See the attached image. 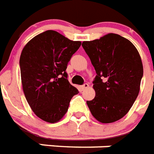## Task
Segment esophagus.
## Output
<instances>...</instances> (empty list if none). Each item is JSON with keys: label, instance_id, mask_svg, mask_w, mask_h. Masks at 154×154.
<instances>
[{"label": "esophagus", "instance_id": "1", "mask_svg": "<svg viewBox=\"0 0 154 154\" xmlns=\"http://www.w3.org/2000/svg\"><path fill=\"white\" fill-rule=\"evenodd\" d=\"M88 87H89V84H87V83H85L84 85H82V90H85V89H87Z\"/></svg>", "mask_w": 154, "mask_h": 154}]
</instances>
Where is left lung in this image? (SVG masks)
<instances>
[{
    "label": "left lung",
    "mask_w": 154,
    "mask_h": 154,
    "mask_svg": "<svg viewBox=\"0 0 154 154\" xmlns=\"http://www.w3.org/2000/svg\"><path fill=\"white\" fill-rule=\"evenodd\" d=\"M82 47L95 69V97L87 101L93 116L101 123H113L126 115L137 99L143 77L140 54L128 39L108 34L85 41Z\"/></svg>",
    "instance_id": "1"
}]
</instances>
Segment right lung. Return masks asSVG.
<instances>
[{
	"mask_svg": "<svg viewBox=\"0 0 154 154\" xmlns=\"http://www.w3.org/2000/svg\"><path fill=\"white\" fill-rule=\"evenodd\" d=\"M81 44L55 30H47L22 50L19 65L23 92L30 108L44 121L60 120L72 97L79 93L69 83L65 70Z\"/></svg>",
	"mask_w": 154,
	"mask_h": 154,
	"instance_id": "add662e5",
	"label": "right lung"
}]
</instances>
